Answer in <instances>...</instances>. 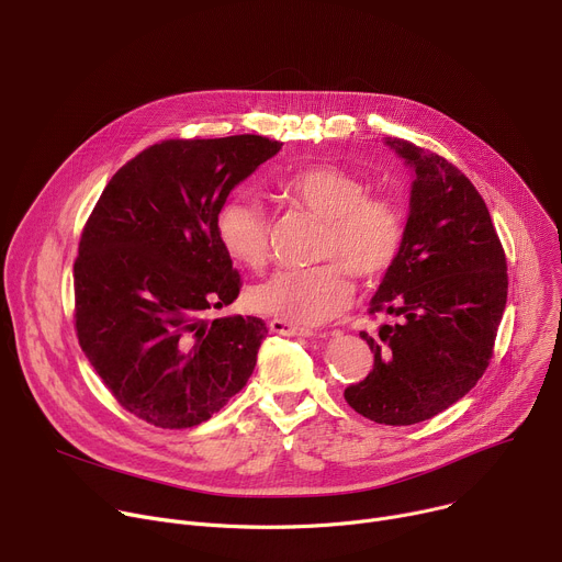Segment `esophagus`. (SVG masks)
I'll use <instances>...</instances> for the list:
<instances>
[{
	"instance_id": "obj_1",
	"label": "esophagus",
	"mask_w": 562,
	"mask_h": 562,
	"mask_svg": "<svg viewBox=\"0 0 562 562\" xmlns=\"http://www.w3.org/2000/svg\"><path fill=\"white\" fill-rule=\"evenodd\" d=\"M269 329H271L273 334H282V336H314L312 329H304V327L284 323V321H280V318H273V321L269 323Z\"/></svg>"
}]
</instances>
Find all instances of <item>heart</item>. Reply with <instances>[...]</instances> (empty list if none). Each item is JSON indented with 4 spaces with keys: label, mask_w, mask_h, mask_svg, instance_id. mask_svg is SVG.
Returning a JSON list of instances; mask_svg holds the SVG:
<instances>
[{
    "label": "heart",
    "mask_w": 562,
    "mask_h": 562,
    "mask_svg": "<svg viewBox=\"0 0 562 562\" xmlns=\"http://www.w3.org/2000/svg\"><path fill=\"white\" fill-rule=\"evenodd\" d=\"M276 194L293 209L323 217L316 258L310 269H282L248 291L250 310L291 325H323L351 297L349 272L359 280L383 278L401 258L407 215L387 194H370L351 170L312 164L276 179ZM215 233L231 258L252 271L265 269L271 220L258 201L231 194L215 215Z\"/></svg>",
    "instance_id": "1"
}]
</instances>
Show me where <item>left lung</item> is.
I'll use <instances>...</instances> for the list:
<instances>
[{"instance_id": "left-lung-1", "label": "left lung", "mask_w": 562, "mask_h": 562, "mask_svg": "<svg viewBox=\"0 0 562 562\" xmlns=\"http://www.w3.org/2000/svg\"><path fill=\"white\" fill-rule=\"evenodd\" d=\"M415 168L407 237L370 302L392 316L368 340L370 374L345 387L356 413L385 426L426 422L486 372L504 314L506 255L482 194L437 151L387 138Z\"/></svg>"}]
</instances>
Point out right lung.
<instances>
[{
  "mask_svg": "<svg viewBox=\"0 0 562 562\" xmlns=\"http://www.w3.org/2000/svg\"><path fill=\"white\" fill-rule=\"evenodd\" d=\"M280 147L258 134L168 138L127 161L95 201L74 262L76 336L134 417L199 426L252 374L265 321L209 316L241 289L215 215Z\"/></svg>",
  "mask_w": 562,
  "mask_h": 562,
  "instance_id": "add662e5",
  "label": "right lung"
}]
</instances>
